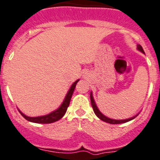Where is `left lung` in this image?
Instances as JSON below:
<instances>
[{"mask_svg": "<svg viewBox=\"0 0 160 160\" xmlns=\"http://www.w3.org/2000/svg\"><path fill=\"white\" fill-rule=\"evenodd\" d=\"M137 49H138L140 52H141L145 53V52H144L143 48H142V47L141 46V45H137ZM90 101H91V105L92 107H93V112H94V113L96 114V116L98 117L99 119H101L102 121H103V122H108V123H110V124H121V123H125V122H129V121L132 120V119H134L136 117H137V115H136V116L132 117V118H127V119H124V120H115V119H112V118H108V117L104 116L103 114L99 110H98V107H97V105H96L95 102H94V99H93V94H92V92L90 93Z\"/></svg>", "mask_w": 160, "mask_h": 160, "instance_id": "obj_1", "label": "left lung"}]
</instances>
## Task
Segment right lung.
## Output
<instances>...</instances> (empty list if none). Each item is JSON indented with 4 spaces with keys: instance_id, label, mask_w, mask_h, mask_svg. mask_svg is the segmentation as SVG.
I'll use <instances>...</instances> for the list:
<instances>
[{
    "instance_id": "add662e5",
    "label": "right lung",
    "mask_w": 160,
    "mask_h": 160,
    "mask_svg": "<svg viewBox=\"0 0 160 160\" xmlns=\"http://www.w3.org/2000/svg\"><path fill=\"white\" fill-rule=\"evenodd\" d=\"M80 80H77L76 81L72 84V85L71 86L70 89H69L68 93H67V95L65 97V99L62 102V105L58 108V109L55 110V111L52 112L51 113L48 114V115H44V116H40V117H35V118H31V117H28L24 115L23 112L19 111L20 114L22 116L25 118L26 120H28V122H35V123H42V124H46V123H52L55 122L57 121L60 120L62 117L64 116L67 110V108L69 107L70 105V102H71V98L72 97V94L74 93V90H75V88L76 86V84Z\"/></svg>"
}]
</instances>
